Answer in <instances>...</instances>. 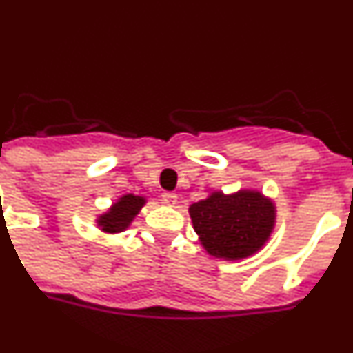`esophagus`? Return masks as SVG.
Segmentation results:
<instances>
[{"mask_svg": "<svg viewBox=\"0 0 353 353\" xmlns=\"http://www.w3.org/2000/svg\"><path fill=\"white\" fill-rule=\"evenodd\" d=\"M161 202L165 203V205H176L177 195H176V193H170V192L163 193V195H161Z\"/></svg>", "mask_w": 353, "mask_h": 353, "instance_id": "34e87169", "label": "esophagus"}]
</instances>
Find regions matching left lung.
<instances>
[{
  "label": "left lung",
  "instance_id": "left-lung-1",
  "mask_svg": "<svg viewBox=\"0 0 353 353\" xmlns=\"http://www.w3.org/2000/svg\"><path fill=\"white\" fill-rule=\"evenodd\" d=\"M193 228L207 252L216 258L240 259L254 254L268 240L275 210L261 193H212L190 207Z\"/></svg>",
  "mask_w": 353,
  "mask_h": 353
}]
</instances>
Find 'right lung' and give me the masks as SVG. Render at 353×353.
Instances as JSON below:
<instances>
[{"instance_id":"obj_1","label":"right lung","mask_w":353,"mask_h":353,"mask_svg":"<svg viewBox=\"0 0 353 353\" xmlns=\"http://www.w3.org/2000/svg\"><path fill=\"white\" fill-rule=\"evenodd\" d=\"M143 205V196H121V199L111 207L110 212L99 217V226H102V230L108 233L123 232V230L130 225V221L136 217V214L139 212Z\"/></svg>"}]
</instances>
